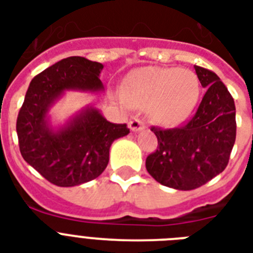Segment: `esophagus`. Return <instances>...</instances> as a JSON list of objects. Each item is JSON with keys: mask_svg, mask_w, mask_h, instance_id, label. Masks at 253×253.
Wrapping results in <instances>:
<instances>
[{"mask_svg": "<svg viewBox=\"0 0 253 253\" xmlns=\"http://www.w3.org/2000/svg\"><path fill=\"white\" fill-rule=\"evenodd\" d=\"M128 126H130V130L134 131V132H138V131H142L143 128H144V122L143 121H140V119L138 118H134L131 119L130 123H128Z\"/></svg>", "mask_w": 253, "mask_h": 253, "instance_id": "esophagus-1", "label": "esophagus"}]
</instances>
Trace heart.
<instances>
[{"instance_id": "obj_1", "label": "heart", "mask_w": 253, "mask_h": 253, "mask_svg": "<svg viewBox=\"0 0 253 253\" xmlns=\"http://www.w3.org/2000/svg\"><path fill=\"white\" fill-rule=\"evenodd\" d=\"M200 94L197 76L190 71L163 67H143L127 76L123 86L126 102L151 106L154 118L174 126L188 118Z\"/></svg>"}]
</instances>
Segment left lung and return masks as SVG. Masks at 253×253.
Instances as JSON below:
<instances>
[{
    "instance_id": "1",
    "label": "left lung",
    "mask_w": 253,
    "mask_h": 253,
    "mask_svg": "<svg viewBox=\"0 0 253 253\" xmlns=\"http://www.w3.org/2000/svg\"><path fill=\"white\" fill-rule=\"evenodd\" d=\"M204 98L185 126L152 127L158 150L146 160L155 180L168 188L192 190L205 185L227 167L236 138L235 103L215 73L194 65Z\"/></svg>"
}]
</instances>
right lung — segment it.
<instances>
[{"label": "right lung", "instance_id": "obj_1", "mask_svg": "<svg viewBox=\"0 0 253 253\" xmlns=\"http://www.w3.org/2000/svg\"><path fill=\"white\" fill-rule=\"evenodd\" d=\"M103 65L81 56L57 61L35 76L26 91L17 118L19 150L26 162L57 186H76L97 178L109 163L115 139L130 132L87 106L63 126L52 127L49 109L65 91L103 90L99 73Z\"/></svg>", "mask_w": 253, "mask_h": 253}]
</instances>
